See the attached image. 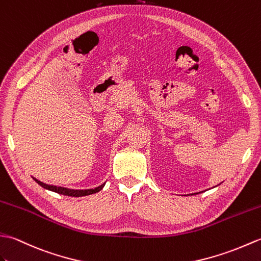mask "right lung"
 I'll return each instance as SVG.
<instances>
[{"label": "right lung", "mask_w": 261, "mask_h": 261, "mask_svg": "<svg viewBox=\"0 0 261 261\" xmlns=\"http://www.w3.org/2000/svg\"><path fill=\"white\" fill-rule=\"evenodd\" d=\"M34 181H36L39 185H41L43 189H47L50 191H54L56 193H59L62 195H68V196H85V195H89V194H94L99 192V191L103 188V185L105 183L99 185V187H97L95 189H88V190H73V189H67V188H62V187H56V185H49V184H45L41 181H39V179L34 178Z\"/></svg>", "instance_id": "1"}]
</instances>
